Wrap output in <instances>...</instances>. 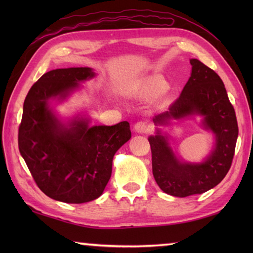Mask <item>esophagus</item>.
I'll return each mask as SVG.
<instances>
[{"label": "esophagus", "mask_w": 253, "mask_h": 253, "mask_svg": "<svg viewBox=\"0 0 253 253\" xmlns=\"http://www.w3.org/2000/svg\"><path fill=\"white\" fill-rule=\"evenodd\" d=\"M134 129L136 132H139V134H146V132L151 131L152 125L145 121H140V122L135 124Z\"/></svg>", "instance_id": "34e87169"}]
</instances>
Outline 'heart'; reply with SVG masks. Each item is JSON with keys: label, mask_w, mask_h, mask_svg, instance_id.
<instances>
[{"label": "heart", "mask_w": 253, "mask_h": 253, "mask_svg": "<svg viewBox=\"0 0 253 253\" xmlns=\"http://www.w3.org/2000/svg\"><path fill=\"white\" fill-rule=\"evenodd\" d=\"M168 89V83L158 76L147 77L138 81L134 87V95L145 98H151L160 96Z\"/></svg>", "instance_id": "1"}]
</instances>
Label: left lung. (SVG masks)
Instances as JSON below:
<instances>
[{"label": "left lung", "mask_w": 253, "mask_h": 253, "mask_svg": "<svg viewBox=\"0 0 253 253\" xmlns=\"http://www.w3.org/2000/svg\"><path fill=\"white\" fill-rule=\"evenodd\" d=\"M191 77L177 100L154 116L155 135L148 137L152 149L154 178L161 190L177 198L202 194L216 186L232 164L239 128L233 106L223 81L215 71L198 59H191ZM201 116L202 126L214 136L212 151L200 163L184 162L169 146V137L160 126L173 119Z\"/></svg>", "instance_id": "1"}]
</instances>
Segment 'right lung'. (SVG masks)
<instances>
[{
    "label": "right lung",
    "instance_id": "right-lung-1",
    "mask_svg": "<svg viewBox=\"0 0 253 253\" xmlns=\"http://www.w3.org/2000/svg\"><path fill=\"white\" fill-rule=\"evenodd\" d=\"M96 76L88 67L46 72L30 89L19 127L21 156L45 195L80 204L99 198L111 176L113 158L130 139L129 123L90 126L81 115L62 122L52 101H63Z\"/></svg>",
    "mask_w": 253,
    "mask_h": 253
}]
</instances>
